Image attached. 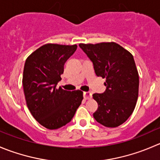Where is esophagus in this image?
I'll list each match as a JSON object with an SVG mask.
<instances>
[{"mask_svg": "<svg viewBox=\"0 0 160 160\" xmlns=\"http://www.w3.org/2000/svg\"><path fill=\"white\" fill-rule=\"evenodd\" d=\"M83 98H84L86 100H88V99H91L92 98V94L91 92H83Z\"/></svg>", "mask_w": 160, "mask_h": 160, "instance_id": "obj_1", "label": "esophagus"}]
</instances>
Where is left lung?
Wrapping results in <instances>:
<instances>
[{"label": "left lung", "mask_w": 160, "mask_h": 160, "mask_svg": "<svg viewBox=\"0 0 160 160\" xmlns=\"http://www.w3.org/2000/svg\"><path fill=\"white\" fill-rule=\"evenodd\" d=\"M79 45L93 62L96 75L105 78V92L93 94L98 102L94 118L107 128L119 127L132 114L138 97L139 76L134 57L115 42Z\"/></svg>", "instance_id": "1"}]
</instances>
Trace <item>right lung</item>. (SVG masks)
<instances>
[{
    "instance_id": "add662e5",
    "label": "right lung",
    "mask_w": 160,
    "mask_h": 160,
    "mask_svg": "<svg viewBox=\"0 0 160 160\" xmlns=\"http://www.w3.org/2000/svg\"><path fill=\"white\" fill-rule=\"evenodd\" d=\"M77 45L46 44L34 51L25 62L22 76L26 105L34 119L49 130L67 124L83 100V91H69L57 83L64 65Z\"/></svg>"
}]
</instances>
